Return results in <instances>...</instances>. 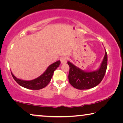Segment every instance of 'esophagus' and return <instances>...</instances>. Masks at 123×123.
<instances>
[{"instance_id":"esophagus-1","label":"esophagus","mask_w":123,"mask_h":123,"mask_svg":"<svg viewBox=\"0 0 123 123\" xmlns=\"http://www.w3.org/2000/svg\"><path fill=\"white\" fill-rule=\"evenodd\" d=\"M67 56H63L60 58V62L62 64H65L67 62Z\"/></svg>"}]
</instances>
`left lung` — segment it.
<instances>
[{"instance_id":"1","label":"left lung","mask_w":123,"mask_h":123,"mask_svg":"<svg viewBox=\"0 0 123 123\" xmlns=\"http://www.w3.org/2000/svg\"><path fill=\"white\" fill-rule=\"evenodd\" d=\"M68 64L69 66L68 79L70 85L78 90H87L96 86L104 78L107 66V54L105 50L100 68L94 71H84L69 61Z\"/></svg>"}]
</instances>
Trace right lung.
Listing matches in <instances>:
<instances>
[{"label": "right lung", "instance_id": "1", "mask_svg": "<svg viewBox=\"0 0 123 123\" xmlns=\"http://www.w3.org/2000/svg\"><path fill=\"white\" fill-rule=\"evenodd\" d=\"M60 64V60L55 62L48 67V68L46 69V70L43 74H41L40 77H37L36 79L31 80H20V79L16 78L12 72L11 73L15 81L21 86L25 87L26 88L30 89V90H40V89L44 88L49 83L52 77H53L54 72L59 66Z\"/></svg>", "mask_w": 123, "mask_h": 123}]
</instances>
